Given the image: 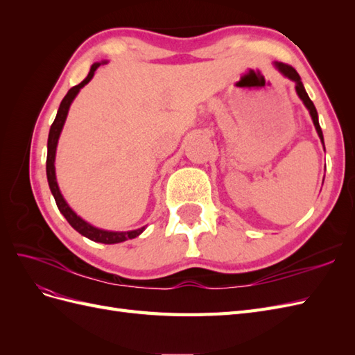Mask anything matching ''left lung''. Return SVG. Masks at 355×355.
Segmentation results:
<instances>
[{
    "mask_svg": "<svg viewBox=\"0 0 355 355\" xmlns=\"http://www.w3.org/2000/svg\"><path fill=\"white\" fill-rule=\"evenodd\" d=\"M274 65H275V68H277L278 71H280V72L284 75V77H287V78H290V80L296 83V93H297L299 98L302 99V102L305 103V106L308 108V111H309V114H311V118H313V123H314V125H315V130H317V133H318V137L321 139V142H323V145H324V137H323V132H321V127H320V123H318L317 110H315V106H314L313 101L309 99L308 93L305 92V87H304L302 81H300L299 73L296 72V69H295L293 67L287 65V63L275 62Z\"/></svg>",
    "mask_w": 355,
    "mask_h": 355,
    "instance_id": "left-lung-1",
    "label": "left lung"
}]
</instances>
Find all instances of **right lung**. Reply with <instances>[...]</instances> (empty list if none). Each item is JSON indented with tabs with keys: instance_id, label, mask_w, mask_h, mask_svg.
<instances>
[{
	"instance_id": "obj_1",
	"label": "right lung",
	"mask_w": 355,
	"mask_h": 355,
	"mask_svg": "<svg viewBox=\"0 0 355 355\" xmlns=\"http://www.w3.org/2000/svg\"><path fill=\"white\" fill-rule=\"evenodd\" d=\"M103 62H96L92 65L90 72L85 80H83L78 85H73L72 89H69V92L67 93L65 98L62 99L60 106L58 110V115L55 118V121H53L51 127H50V133H49V141H47V163H46V170H47V180H49V187L53 197L56 200L58 204V209L60 210V213L63 216L67 218V220L69 222L71 227L78 231L84 237H87L96 243H103V244H115V243H123L125 240H132L136 239L137 235H141L145 230V227L139 228V230H133V231H125V232H115V231H105V230H99L93 227V225L87 223L85 220H83L80 216H77V213H75L69 206L68 202L63 198V196L60 194L59 187H58V182H56V171H55V158H56V146H58V141H59V136L60 132L63 128V124H65L67 120V115L69 111V106L72 103V101L75 99V96L78 94V92L84 87L85 84H87L94 75V71L98 69Z\"/></svg>"
}]
</instances>
